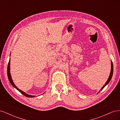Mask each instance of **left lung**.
<instances>
[{
    "mask_svg": "<svg viewBox=\"0 0 120 120\" xmlns=\"http://www.w3.org/2000/svg\"><path fill=\"white\" fill-rule=\"evenodd\" d=\"M112 74H113V64H112V60H111V72H110V75H109V78H108V80H107V81L105 83V85H104V86L102 87V88H101V89L99 90V92H98L97 94H98V93H99L101 90H102L105 87V86H107L109 83V82H110V81L111 80V79H112Z\"/></svg>",
    "mask_w": 120,
    "mask_h": 120,
    "instance_id": "obj_1",
    "label": "left lung"
}]
</instances>
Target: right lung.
<instances>
[{"label": "right lung", "instance_id": "right-lung-1", "mask_svg": "<svg viewBox=\"0 0 120 120\" xmlns=\"http://www.w3.org/2000/svg\"><path fill=\"white\" fill-rule=\"evenodd\" d=\"M10 60H9V63H8V79H9V82H10L11 84V85L14 87V88H15L16 90H17L19 91L21 93V94H22V95H23L24 96H25V97H28V98H33V97H35V96H32V95H28V94L25 93V92H23L22 90H19V88H17V87L15 85V84H14L13 82V80L11 78V74H10ZM44 94V93H43Z\"/></svg>", "mask_w": 120, "mask_h": 120}]
</instances>
